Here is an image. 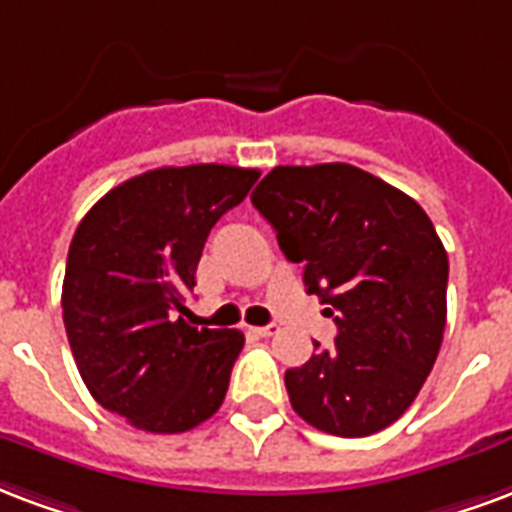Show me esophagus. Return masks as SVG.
Here are the masks:
<instances>
[{
	"label": "esophagus",
	"mask_w": 512,
	"mask_h": 512,
	"mask_svg": "<svg viewBox=\"0 0 512 512\" xmlns=\"http://www.w3.org/2000/svg\"><path fill=\"white\" fill-rule=\"evenodd\" d=\"M276 331H279V325H276V323H268V325H260V328H252V333H257V336H274Z\"/></svg>",
	"instance_id": "1"
}]
</instances>
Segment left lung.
I'll return each instance as SVG.
<instances>
[{"label": "left lung", "instance_id": "obj_1", "mask_svg": "<svg viewBox=\"0 0 512 512\" xmlns=\"http://www.w3.org/2000/svg\"><path fill=\"white\" fill-rule=\"evenodd\" d=\"M252 206L339 328L331 350L285 372L293 410L336 437L391 426L429 377L448 314V252L426 211L344 162L279 165Z\"/></svg>", "mask_w": 512, "mask_h": 512}]
</instances>
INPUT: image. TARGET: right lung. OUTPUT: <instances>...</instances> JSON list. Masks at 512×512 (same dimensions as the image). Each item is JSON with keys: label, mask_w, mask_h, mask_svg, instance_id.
<instances>
[{"label": "right lung", "mask_w": 512, "mask_h": 512, "mask_svg": "<svg viewBox=\"0 0 512 512\" xmlns=\"http://www.w3.org/2000/svg\"><path fill=\"white\" fill-rule=\"evenodd\" d=\"M260 170L157 168L113 187L75 230L62 312L86 388L151 434H181L222 407L244 333L192 328L184 295L211 227Z\"/></svg>", "instance_id": "obj_1"}]
</instances>
